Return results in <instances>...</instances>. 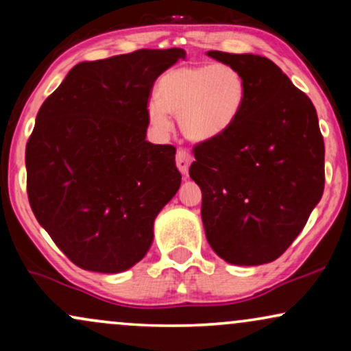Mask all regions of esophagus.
Returning <instances> with one entry per match:
<instances>
[{
    "label": "esophagus",
    "mask_w": 351,
    "mask_h": 351,
    "mask_svg": "<svg viewBox=\"0 0 351 351\" xmlns=\"http://www.w3.org/2000/svg\"><path fill=\"white\" fill-rule=\"evenodd\" d=\"M189 163H191V153H189L186 148H178V152H176V167L180 168V171L183 173V175L188 173Z\"/></svg>",
    "instance_id": "obj_1"
}]
</instances>
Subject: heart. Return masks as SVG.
<instances>
[{"instance_id": "b5f03b06", "label": "heart", "mask_w": 351, "mask_h": 351, "mask_svg": "<svg viewBox=\"0 0 351 351\" xmlns=\"http://www.w3.org/2000/svg\"><path fill=\"white\" fill-rule=\"evenodd\" d=\"M247 84L231 64H195L168 71L160 79L156 99L147 107L152 125L168 130L170 114L178 117L183 134L209 140L229 130L243 112Z\"/></svg>"}]
</instances>
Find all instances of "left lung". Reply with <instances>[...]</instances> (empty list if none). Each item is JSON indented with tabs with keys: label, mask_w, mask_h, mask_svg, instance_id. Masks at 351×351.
<instances>
[{
	"label": "left lung",
	"mask_w": 351,
	"mask_h": 351,
	"mask_svg": "<svg viewBox=\"0 0 351 351\" xmlns=\"http://www.w3.org/2000/svg\"><path fill=\"white\" fill-rule=\"evenodd\" d=\"M243 72L247 95L229 130L195 145L204 232L221 259L272 263L324 195L325 147L315 107L271 59L208 51Z\"/></svg>",
	"instance_id": "8db88e82"
}]
</instances>
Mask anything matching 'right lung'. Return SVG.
<instances>
[{"label": "right lung", "mask_w": 351, "mask_h": 351, "mask_svg": "<svg viewBox=\"0 0 351 351\" xmlns=\"http://www.w3.org/2000/svg\"><path fill=\"white\" fill-rule=\"evenodd\" d=\"M180 47L80 62L44 100L26 145L36 219L80 269L117 274L150 249L153 221L178 191L173 145L145 140L156 77Z\"/></svg>", "instance_id": "right-lung-1"}]
</instances>
